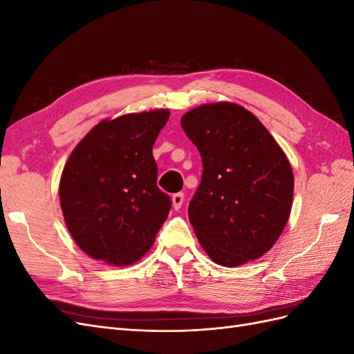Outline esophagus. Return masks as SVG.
<instances>
[{
    "mask_svg": "<svg viewBox=\"0 0 354 354\" xmlns=\"http://www.w3.org/2000/svg\"><path fill=\"white\" fill-rule=\"evenodd\" d=\"M171 201H173L174 209H180L181 205H183V202H185V195L183 194H174L173 198H171Z\"/></svg>",
    "mask_w": 354,
    "mask_h": 354,
    "instance_id": "obj_1",
    "label": "esophagus"
}]
</instances>
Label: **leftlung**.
<instances>
[{
	"instance_id": "8db88e82",
	"label": "left lung",
	"mask_w": 354,
	"mask_h": 354,
	"mask_svg": "<svg viewBox=\"0 0 354 354\" xmlns=\"http://www.w3.org/2000/svg\"><path fill=\"white\" fill-rule=\"evenodd\" d=\"M181 127L202 158L189 220L209 259L238 267L260 259L282 234L292 208L289 159L259 118L232 102L201 104Z\"/></svg>"
}]
</instances>
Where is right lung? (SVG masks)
<instances>
[{
	"label": "right lung",
	"instance_id": "1",
	"mask_svg": "<svg viewBox=\"0 0 354 354\" xmlns=\"http://www.w3.org/2000/svg\"><path fill=\"white\" fill-rule=\"evenodd\" d=\"M168 118V109H153L103 120L68 158L60 207L71 236L91 259L130 266L153 245L171 208L152 155Z\"/></svg>",
	"mask_w": 354,
	"mask_h": 354
}]
</instances>
